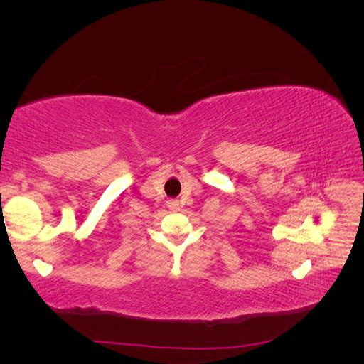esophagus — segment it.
<instances>
[{
  "instance_id": "esophagus-1",
  "label": "esophagus",
  "mask_w": 364,
  "mask_h": 364,
  "mask_svg": "<svg viewBox=\"0 0 364 364\" xmlns=\"http://www.w3.org/2000/svg\"><path fill=\"white\" fill-rule=\"evenodd\" d=\"M168 208L173 209V211H179V208H181L179 200H168Z\"/></svg>"
}]
</instances>
